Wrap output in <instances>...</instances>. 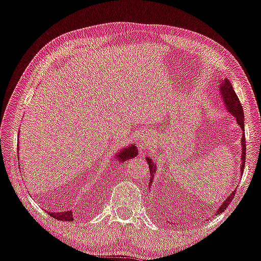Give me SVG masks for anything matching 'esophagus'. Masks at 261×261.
Wrapping results in <instances>:
<instances>
[{
    "instance_id": "1",
    "label": "esophagus",
    "mask_w": 261,
    "mask_h": 261,
    "mask_svg": "<svg viewBox=\"0 0 261 261\" xmlns=\"http://www.w3.org/2000/svg\"><path fill=\"white\" fill-rule=\"evenodd\" d=\"M145 143H146V142H145V140H144V144H145Z\"/></svg>"
}]
</instances>
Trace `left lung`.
I'll return each mask as SVG.
<instances>
[{
	"mask_svg": "<svg viewBox=\"0 0 261 261\" xmlns=\"http://www.w3.org/2000/svg\"><path fill=\"white\" fill-rule=\"evenodd\" d=\"M220 92L221 95L223 96V101H224L226 108L229 109V111L231 114H232L236 119H237V123L241 125L242 129L244 130V111H243V107L241 105V102H239V98L237 96V94L234 93V90L232 88V86H231V82L227 80V79H224V80H221V87H220ZM242 171H241V175L243 174L244 172V166H245V156H246V142H245V135L243 136L242 138ZM147 159V164H148V167H150V172H147L148 174H150V187H151V184H152V180L153 177H154V172H155V166L154 164H153V161L151 160V158H146ZM234 193L236 190H233L232 193L230 194V196L226 198V200L223 202L221 204L220 209L217 210L215 215H218L221 214L222 212H224V210L229 206V204L232 202V198L234 197Z\"/></svg>",
	"mask_w": 261,
	"mask_h": 261,
	"instance_id": "1",
	"label": "left lung"
}]
</instances>
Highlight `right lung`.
Instances as JSON below:
<instances>
[{
	"label": "right lung",
	"mask_w": 261,
	"mask_h": 261,
	"mask_svg": "<svg viewBox=\"0 0 261 261\" xmlns=\"http://www.w3.org/2000/svg\"><path fill=\"white\" fill-rule=\"evenodd\" d=\"M138 153V148L136 147L134 144L132 145H129L125 148L121 150V152L118 153L117 155V160L121 161H125L130 158H135ZM48 215L53 218H56L58 221H73V214L72 212H61V213H48Z\"/></svg>",
	"instance_id": "obj_1"
}]
</instances>
